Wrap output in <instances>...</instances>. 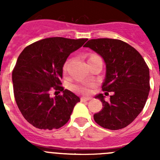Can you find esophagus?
Wrapping results in <instances>:
<instances>
[{
	"mask_svg": "<svg viewBox=\"0 0 160 160\" xmlns=\"http://www.w3.org/2000/svg\"><path fill=\"white\" fill-rule=\"evenodd\" d=\"M91 99V98L90 97H82L81 98V101L82 102H87V101H89V100Z\"/></svg>",
	"mask_w": 160,
	"mask_h": 160,
	"instance_id": "1",
	"label": "esophagus"
}]
</instances>
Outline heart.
Returning <instances> with one entry per match:
<instances>
[{
	"mask_svg": "<svg viewBox=\"0 0 160 160\" xmlns=\"http://www.w3.org/2000/svg\"><path fill=\"white\" fill-rule=\"evenodd\" d=\"M96 56L97 55L93 54L90 56V58L96 57ZM68 63H69V62H66V64L64 65V70H66ZM73 90L76 92L82 93V94H89L90 92V86H88V85H74V86H73Z\"/></svg>",
	"mask_w": 160,
	"mask_h": 160,
	"instance_id": "1",
	"label": "heart"
}]
</instances>
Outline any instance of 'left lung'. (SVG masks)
<instances>
[{
  "label": "left lung",
  "mask_w": 160,
  "mask_h": 160,
  "mask_svg": "<svg viewBox=\"0 0 160 160\" xmlns=\"http://www.w3.org/2000/svg\"><path fill=\"white\" fill-rule=\"evenodd\" d=\"M99 54L106 64L103 91L112 92L110 101L105 96H95L102 109L94 114L99 126L109 130L126 128L142 111L150 91L149 68L136 49L121 40L91 39L86 43Z\"/></svg>",
  "instance_id": "8db88e82"
}]
</instances>
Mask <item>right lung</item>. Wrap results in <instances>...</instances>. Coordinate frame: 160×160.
Here are the masks:
<instances>
[{"instance_id": "obj_1", "label": "right lung", "mask_w": 160, "mask_h": 160, "mask_svg": "<svg viewBox=\"0 0 160 160\" xmlns=\"http://www.w3.org/2000/svg\"><path fill=\"white\" fill-rule=\"evenodd\" d=\"M87 40L46 38L25 47L19 55L12 73L14 97L24 118L33 127L58 129L69 121L80 98L61 86L63 66ZM53 90L62 94L53 97Z\"/></svg>"}]
</instances>
